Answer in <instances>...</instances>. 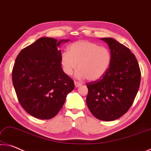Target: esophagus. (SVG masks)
Wrapping results in <instances>:
<instances>
[{
    "label": "esophagus",
    "instance_id": "obj_1",
    "mask_svg": "<svg viewBox=\"0 0 151 151\" xmlns=\"http://www.w3.org/2000/svg\"><path fill=\"white\" fill-rule=\"evenodd\" d=\"M74 84H75V86L76 87H79V86H81V85H82V83L79 82V81H74Z\"/></svg>",
    "mask_w": 151,
    "mask_h": 151
}]
</instances>
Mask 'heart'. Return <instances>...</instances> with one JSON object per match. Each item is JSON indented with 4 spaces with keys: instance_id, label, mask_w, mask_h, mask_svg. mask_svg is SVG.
I'll use <instances>...</instances> for the list:
<instances>
[{
    "instance_id": "b5f03b06",
    "label": "heart",
    "mask_w": 151,
    "mask_h": 151,
    "mask_svg": "<svg viewBox=\"0 0 151 151\" xmlns=\"http://www.w3.org/2000/svg\"><path fill=\"white\" fill-rule=\"evenodd\" d=\"M111 61L112 55L109 49L89 41L71 43L68 51L63 52L60 59L65 74L72 75L78 66L77 78H86L90 81H97L103 78L109 70Z\"/></svg>"
}]
</instances>
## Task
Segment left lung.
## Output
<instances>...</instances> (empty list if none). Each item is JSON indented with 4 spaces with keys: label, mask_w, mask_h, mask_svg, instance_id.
<instances>
[{
    "label": "left lung",
    "mask_w": 151,
    "mask_h": 151,
    "mask_svg": "<svg viewBox=\"0 0 151 151\" xmlns=\"http://www.w3.org/2000/svg\"><path fill=\"white\" fill-rule=\"evenodd\" d=\"M108 43L112 61L107 73L100 80L86 83V104L98 119L116 120L128 112L140 86L141 73L134 54L112 38H102Z\"/></svg>",
    "instance_id": "1"
}]
</instances>
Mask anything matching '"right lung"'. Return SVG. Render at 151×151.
I'll list each match as a JSON object with an SVG mask.
<instances>
[{"label": "right lung", "instance_id": "add662e5", "mask_svg": "<svg viewBox=\"0 0 151 151\" xmlns=\"http://www.w3.org/2000/svg\"><path fill=\"white\" fill-rule=\"evenodd\" d=\"M59 42L42 37L22 49L12 71L20 104L33 116L48 120L58 114L67 95L74 89L73 80L63 72Z\"/></svg>", "mask_w": 151, "mask_h": 151}]
</instances>
